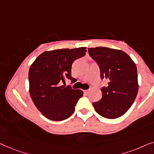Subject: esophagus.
<instances>
[{
    "instance_id": "obj_1",
    "label": "esophagus",
    "mask_w": 154,
    "mask_h": 154,
    "mask_svg": "<svg viewBox=\"0 0 154 154\" xmlns=\"http://www.w3.org/2000/svg\"><path fill=\"white\" fill-rule=\"evenodd\" d=\"M84 93H85V94H88V92H89V91H88V90H84Z\"/></svg>"
}]
</instances>
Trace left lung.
Listing matches in <instances>:
<instances>
[{"instance_id":"left-lung-1","label":"left lung","mask_w":154,"mask_h":154,"mask_svg":"<svg viewBox=\"0 0 154 154\" xmlns=\"http://www.w3.org/2000/svg\"><path fill=\"white\" fill-rule=\"evenodd\" d=\"M88 54L98 64L101 79H107L102 88L100 102L93 103L103 117L114 119L130 109L137 95L139 84L135 62L124 51L107 47L88 48Z\"/></svg>"}]
</instances>
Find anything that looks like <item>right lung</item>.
<instances>
[{"mask_svg":"<svg viewBox=\"0 0 154 154\" xmlns=\"http://www.w3.org/2000/svg\"><path fill=\"white\" fill-rule=\"evenodd\" d=\"M86 47L45 51L30 67L29 93L35 105L45 117L62 121L72 115L83 91L62 85L73 79L71 68L75 60L86 54Z\"/></svg>","mask_w":154,"mask_h":154,"instance_id":"right-lung-1","label":"right lung"}]
</instances>
